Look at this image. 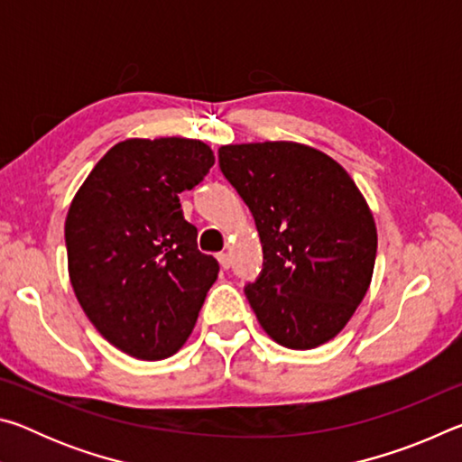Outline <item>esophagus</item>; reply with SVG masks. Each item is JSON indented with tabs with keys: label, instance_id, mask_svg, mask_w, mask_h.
Wrapping results in <instances>:
<instances>
[{
	"label": "esophagus",
	"instance_id": "34e87169",
	"mask_svg": "<svg viewBox=\"0 0 462 462\" xmlns=\"http://www.w3.org/2000/svg\"><path fill=\"white\" fill-rule=\"evenodd\" d=\"M217 261H220L222 269H230V264H232V256H230V253H220V254H217Z\"/></svg>",
	"mask_w": 462,
	"mask_h": 462
}]
</instances>
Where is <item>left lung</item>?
I'll return each mask as SVG.
<instances>
[{
    "mask_svg": "<svg viewBox=\"0 0 462 462\" xmlns=\"http://www.w3.org/2000/svg\"><path fill=\"white\" fill-rule=\"evenodd\" d=\"M217 162L261 236L263 271L245 293L263 330L293 350L332 340L363 301L377 256L356 183L322 151L287 140L226 144Z\"/></svg>",
    "mask_w": 462,
    "mask_h": 462,
    "instance_id": "obj_1",
    "label": "left lung"
}]
</instances>
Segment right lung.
<instances>
[{"label":"right lung","instance_id":"add662e5","mask_svg":"<svg viewBox=\"0 0 462 462\" xmlns=\"http://www.w3.org/2000/svg\"><path fill=\"white\" fill-rule=\"evenodd\" d=\"M214 161L201 140L128 138L109 148L69 208L77 301L109 344L140 361L183 346L217 279V261L199 253L179 203Z\"/></svg>","mask_w":462,"mask_h":462}]
</instances>
